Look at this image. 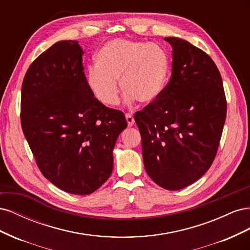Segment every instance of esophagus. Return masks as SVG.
Wrapping results in <instances>:
<instances>
[{
    "label": "esophagus",
    "instance_id": "esophagus-1",
    "mask_svg": "<svg viewBox=\"0 0 250 250\" xmlns=\"http://www.w3.org/2000/svg\"><path fill=\"white\" fill-rule=\"evenodd\" d=\"M125 118H126V121H127V124H128V126H129V127L133 126V124H134V118L130 115V113H126V115H125Z\"/></svg>",
    "mask_w": 250,
    "mask_h": 250
}]
</instances>
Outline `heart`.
<instances>
[{"mask_svg":"<svg viewBox=\"0 0 250 250\" xmlns=\"http://www.w3.org/2000/svg\"><path fill=\"white\" fill-rule=\"evenodd\" d=\"M169 74V58L153 42L116 39L98 51L96 65L86 71V85L106 106L120 103V85L126 101L149 105L163 94Z\"/></svg>","mask_w":250,"mask_h":250,"instance_id":"1","label":"heart"}]
</instances>
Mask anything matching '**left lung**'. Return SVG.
Returning a JSON list of instances; mask_svg holds the SVG:
<instances>
[{
    "mask_svg": "<svg viewBox=\"0 0 250 250\" xmlns=\"http://www.w3.org/2000/svg\"><path fill=\"white\" fill-rule=\"evenodd\" d=\"M172 48V75L163 94L135 112L144 166L166 190L194 184L213 164L226 118L220 72L206 52L177 37Z\"/></svg>",
    "mask_w": 250,
    "mask_h": 250,
    "instance_id": "1",
    "label": "left lung"
}]
</instances>
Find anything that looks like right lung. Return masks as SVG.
I'll list each match as a JSON object with an SVG mask.
<instances>
[{"label":"right lung","mask_w":250,"mask_h":250,"mask_svg":"<svg viewBox=\"0 0 250 250\" xmlns=\"http://www.w3.org/2000/svg\"><path fill=\"white\" fill-rule=\"evenodd\" d=\"M77 41L53 44L21 84L22 132L42 175L64 192L88 195L108 179L124 113L89 92Z\"/></svg>","instance_id":"add662e5"}]
</instances>
